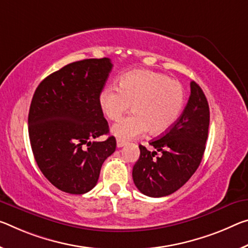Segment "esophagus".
Wrapping results in <instances>:
<instances>
[{"label":"esophagus","instance_id":"34e87169","mask_svg":"<svg viewBox=\"0 0 248 248\" xmlns=\"http://www.w3.org/2000/svg\"><path fill=\"white\" fill-rule=\"evenodd\" d=\"M124 144H125L124 141H121V140H118V141H117V147H118V148H123Z\"/></svg>","mask_w":248,"mask_h":248}]
</instances>
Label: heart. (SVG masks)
Wrapping results in <instances>:
<instances>
[{
	"instance_id": "obj_1",
	"label": "heart",
	"mask_w": 248,
	"mask_h": 248,
	"mask_svg": "<svg viewBox=\"0 0 248 248\" xmlns=\"http://www.w3.org/2000/svg\"><path fill=\"white\" fill-rule=\"evenodd\" d=\"M99 106L110 120H119L129 108L130 116L111 128L112 135L128 141L150 131L161 135L168 131L182 112L186 93L183 86L167 75L136 69L119 77L118 88L109 85L99 93Z\"/></svg>"
}]
</instances>
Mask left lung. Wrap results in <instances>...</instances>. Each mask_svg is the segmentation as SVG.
<instances>
[{"instance_id": "8db88e82", "label": "left lung", "mask_w": 248, "mask_h": 248, "mask_svg": "<svg viewBox=\"0 0 248 248\" xmlns=\"http://www.w3.org/2000/svg\"><path fill=\"white\" fill-rule=\"evenodd\" d=\"M191 95L182 115L160 139L150 142L156 151L139 145L140 156L132 169L136 186L144 195L162 198L186 184L201 163L210 124L205 95L191 81Z\"/></svg>"}]
</instances>
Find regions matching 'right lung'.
<instances>
[{
    "instance_id": "obj_1",
    "label": "right lung",
    "mask_w": 248,
    "mask_h": 248,
    "mask_svg": "<svg viewBox=\"0 0 248 248\" xmlns=\"http://www.w3.org/2000/svg\"><path fill=\"white\" fill-rule=\"evenodd\" d=\"M112 68L109 58H90L64 66L47 76L34 93L29 135L35 161L45 178L70 194L96 186L104 161L116 150V139L99 106Z\"/></svg>"
}]
</instances>
